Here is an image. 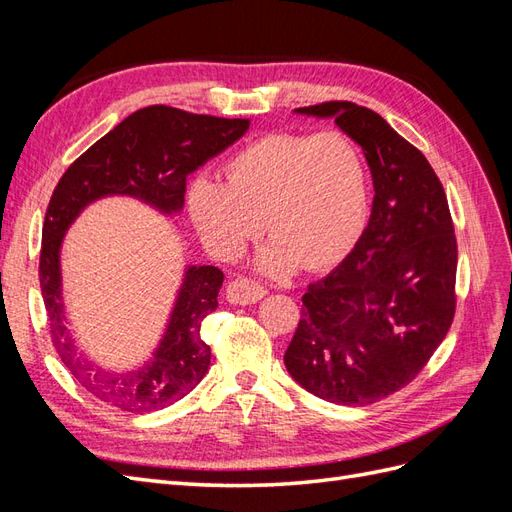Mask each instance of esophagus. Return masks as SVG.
<instances>
[{"mask_svg":"<svg viewBox=\"0 0 512 512\" xmlns=\"http://www.w3.org/2000/svg\"><path fill=\"white\" fill-rule=\"evenodd\" d=\"M265 294H267L265 288L258 286L252 280H245V277H243V280L230 282L228 288H226V299L230 303H235V305H252V303H256V301L265 297Z\"/></svg>","mask_w":512,"mask_h":512,"instance_id":"34e87169","label":"esophagus"}]
</instances>
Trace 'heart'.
Returning <instances> with one entry per match:
<instances>
[{
	"label": "heart",
	"mask_w": 512,
	"mask_h": 512,
	"mask_svg": "<svg viewBox=\"0 0 512 512\" xmlns=\"http://www.w3.org/2000/svg\"><path fill=\"white\" fill-rule=\"evenodd\" d=\"M226 175V183L207 175L192 181V224L211 254L230 258L265 220L273 241L256 267L273 280H282L297 262L307 271L335 265L363 226L365 162L342 132L265 134L230 158Z\"/></svg>",
	"instance_id": "b5f03b06"
}]
</instances>
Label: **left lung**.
<instances>
[{
	"instance_id": "obj_1",
	"label": "left lung",
	"mask_w": 512,
	"mask_h": 512,
	"mask_svg": "<svg viewBox=\"0 0 512 512\" xmlns=\"http://www.w3.org/2000/svg\"><path fill=\"white\" fill-rule=\"evenodd\" d=\"M294 113L335 119L361 145L374 205L354 250L303 294L284 354L305 391L367 406L410 384L455 316L457 239L446 194L427 158L378 113L322 102Z\"/></svg>"
}]
</instances>
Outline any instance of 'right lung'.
<instances>
[{
    "label": "right lung",
    "instance_id": "right-lung-1",
    "mask_svg": "<svg viewBox=\"0 0 512 512\" xmlns=\"http://www.w3.org/2000/svg\"><path fill=\"white\" fill-rule=\"evenodd\" d=\"M250 128V119L185 113L147 106L132 113L91 145L59 179L42 226L40 288L51 342L61 363L85 391L126 412H151L175 404L205 378L211 348L200 335L203 320L218 307L224 273L188 265L164 335L149 359L130 371H106L76 348L70 335L61 245L74 220L100 198L130 196L160 211L183 209L185 177L215 158Z\"/></svg>",
    "mask_w": 512,
    "mask_h": 512
}]
</instances>
